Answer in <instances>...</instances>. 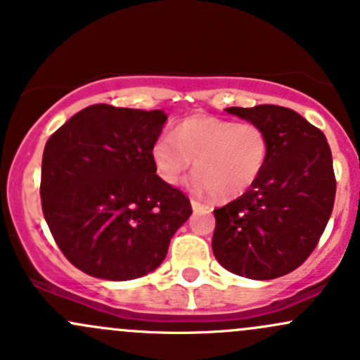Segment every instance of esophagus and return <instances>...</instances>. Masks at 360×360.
<instances>
[{
	"label": "esophagus",
	"instance_id": "obj_1",
	"mask_svg": "<svg viewBox=\"0 0 360 360\" xmlns=\"http://www.w3.org/2000/svg\"><path fill=\"white\" fill-rule=\"evenodd\" d=\"M191 207H193V210H198V209H207L205 203L195 200V198H191Z\"/></svg>",
	"mask_w": 360,
	"mask_h": 360
}]
</instances>
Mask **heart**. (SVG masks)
I'll use <instances>...</instances> for the list:
<instances>
[{"mask_svg":"<svg viewBox=\"0 0 360 360\" xmlns=\"http://www.w3.org/2000/svg\"><path fill=\"white\" fill-rule=\"evenodd\" d=\"M268 153L270 139L263 127L217 116H190L176 132L160 134L151 144V162L163 183L179 184L195 158L191 184L217 200L249 191L263 174Z\"/></svg>","mask_w":360,"mask_h":360,"instance_id":"heart-1","label":"heart"}]
</instances>
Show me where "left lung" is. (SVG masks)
<instances>
[{
  "instance_id": "1",
  "label": "left lung",
  "mask_w": 360,
  "mask_h": 360,
  "mask_svg": "<svg viewBox=\"0 0 360 360\" xmlns=\"http://www.w3.org/2000/svg\"><path fill=\"white\" fill-rule=\"evenodd\" d=\"M263 127V174L237 200L214 210L212 252L240 277L270 281L296 270L317 248L333 212L336 179L324 134L289 108H228Z\"/></svg>"
}]
</instances>
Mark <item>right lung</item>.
<instances>
[{
  "instance_id": "right-lung-1",
  "label": "right lung",
  "mask_w": 360,
  "mask_h": 360,
  "mask_svg": "<svg viewBox=\"0 0 360 360\" xmlns=\"http://www.w3.org/2000/svg\"><path fill=\"white\" fill-rule=\"evenodd\" d=\"M167 115L94 104L50 136L41 162V209L64 256L106 281L157 270L191 203L163 183L151 144Z\"/></svg>"
}]
</instances>
